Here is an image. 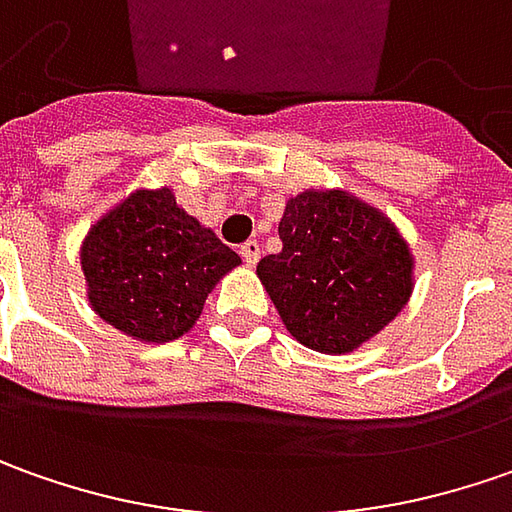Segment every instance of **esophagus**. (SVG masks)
<instances>
[{
	"mask_svg": "<svg viewBox=\"0 0 512 512\" xmlns=\"http://www.w3.org/2000/svg\"><path fill=\"white\" fill-rule=\"evenodd\" d=\"M240 257H243L249 266H255L257 260H260V243H257V240H246V243L240 246Z\"/></svg>",
	"mask_w": 512,
	"mask_h": 512,
	"instance_id": "esophagus-1",
	"label": "esophagus"
}]
</instances>
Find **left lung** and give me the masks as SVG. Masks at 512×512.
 I'll return each mask as SVG.
<instances>
[{
    "mask_svg": "<svg viewBox=\"0 0 512 512\" xmlns=\"http://www.w3.org/2000/svg\"><path fill=\"white\" fill-rule=\"evenodd\" d=\"M283 252L257 277L291 337L323 354L360 348L414 289V260L397 226L343 189H309L286 203L277 226Z\"/></svg>",
    "mask_w": 512,
    "mask_h": 512,
    "instance_id": "obj_1",
    "label": "left lung"
}]
</instances>
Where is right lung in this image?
Returning a JSON list of instances; mask_svg holds the SVG:
<instances>
[{
	"instance_id": "1",
	"label": "right lung",
	"mask_w": 512,
	"mask_h": 512,
	"mask_svg": "<svg viewBox=\"0 0 512 512\" xmlns=\"http://www.w3.org/2000/svg\"><path fill=\"white\" fill-rule=\"evenodd\" d=\"M240 257L175 203L172 189H138L90 229L81 269L104 323L144 343H169L201 317L209 291Z\"/></svg>"
}]
</instances>
